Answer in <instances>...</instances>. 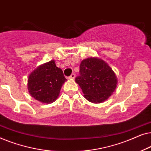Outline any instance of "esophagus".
Returning <instances> with one entry per match:
<instances>
[{
    "instance_id": "34e87169",
    "label": "esophagus",
    "mask_w": 151,
    "mask_h": 151,
    "mask_svg": "<svg viewBox=\"0 0 151 151\" xmlns=\"http://www.w3.org/2000/svg\"><path fill=\"white\" fill-rule=\"evenodd\" d=\"M75 74L74 73H72V74H71V76H69V79H74V78H75Z\"/></svg>"
}]
</instances>
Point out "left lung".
I'll return each instance as SVG.
<instances>
[{"instance_id": "1", "label": "left lung", "mask_w": 151, "mask_h": 151, "mask_svg": "<svg viewBox=\"0 0 151 151\" xmlns=\"http://www.w3.org/2000/svg\"><path fill=\"white\" fill-rule=\"evenodd\" d=\"M76 82L82 88L86 100L101 103L108 99L117 86V77L112 69L102 60L89 58L80 65V76Z\"/></svg>"}]
</instances>
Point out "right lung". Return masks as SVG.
Segmentation results:
<instances>
[{
	"instance_id": "right-lung-1",
	"label": "right lung",
	"mask_w": 151,
	"mask_h": 151,
	"mask_svg": "<svg viewBox=\"0 0 151 151\" xmlns=\"http://www.w3.org/2000/svg\"><path fill=\"white\" fill-rule=\"evenodd\" d=\"M66 80L63 70L56 67L54 60H51L29 76L27 88L33 98L49 104L56 100Z\"/></svg>"
}]
</instances>
